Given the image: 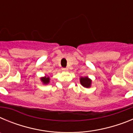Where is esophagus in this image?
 <instances>
[{"label": "esophagus", "mask_w": 133, "mask_h": 133, "mask_svg": "<svg viewBox=\"0 0 133 133\" xmlns=\"http://www.w3.org/2000/svg\"><path fill=\"white\" fill-rule=\"evenodd\" d=\"M62 70H63V71H67L68 69L67 68H63V69H62Z\"/></svg>", "instance_id": "34e87169"}]
</instances>
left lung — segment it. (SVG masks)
<instances>
[{
	"mask_svg": "<svg viewBox=\"0 0 133 133\" xmlns=\"http://www.w3.org/2000/svg\"><path fill=\"white\" fill-rule=\"evenodd\" d=\"M80 83L84 88H90L92 84V80L88 77H80Z\"/></svg>",
	"mask_w": 133,
	"mask_h": 133,
	"instance_id": "obj_1",
	"label": "left lung"
}]
</instances>
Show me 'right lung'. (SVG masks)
<instances>
[{"mask_svg": "<svg viewBox=\"0 0 133 133\" xmlns=\"http://www.w3.org/2000/svg\"><path fill=\"white\" fill-rule=\"evenodd\" d=\"M40 79H41V81L43 83V84H48L50 83V78L49 76H44V77L40 78Z\"/></svg>", "mask_w": 133, "mask_h": 133, "instance_id": "right-lung-1", "label": "right lung"}]
</instances>
